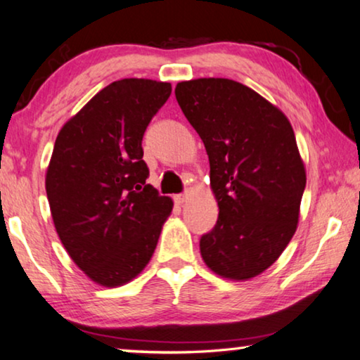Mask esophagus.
Wrapping results in <instances>:
<instances>
[{"mask_svg":"<svg viewBox=\"0 0 360 360\" xmlns=\"http://www.w3.org/2000/svg\"><path fill=\"white\" fill-rule=\"evenodd\" d=\"M187 200V195L186 194H178V195H174V202L178 203V205H182V203H184Z\"/></svg>","mask_w":360,"mask_h":360,"instance_id":"34e87169","label":"esophagus"}]
</instances>
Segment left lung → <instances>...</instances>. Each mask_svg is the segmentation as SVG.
I'll list each match as a JSON object with an SVG mask.
<instances>
[{"label":"left lung","mask_w":360,"mask_h":360,"mask_svg":"<svg viewBox=\"0 0 360 360\" xmlns=\"http://www.w3.org/2000/svg\"><path fill=\"white\" fill-rule=\"evenodd\" d=\"M176 100L210 162L218 219L200 238L208 268L229 280L266 270L296 233L305 169L288 117L231 79L176 85Z\"/></svg>","instance_id":"1"}]
</instances>
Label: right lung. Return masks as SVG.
<instances>
[{
	"label": "right lung",
	"instance_id": "right-lung-1",
	"mask_svg": "<svg viewBox=\"0 0 360 360\" xmlns=\"http://www.w3.org/2000/svg\"><path fill=\"white\" fill-rule=\"evenodd\" d=\"M171 84L122 79L106 85L58 134L46 171L56 233L85 275L121 286L141 273L173 210L147 184L142 139Z\"/></svg>",
	"mask_w": 360,
	"mask_h": 360
}]
</instances>
